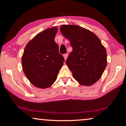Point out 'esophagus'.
Returning a JSON list of instances; mask_svg holds the SVG:
<instances>
[{
	"label": "esophagus",
	"instance_id": "esophagus-1",
	"mask_svg": "<svg viewBox=\"0 0 126 126\" xmlns=\"http://www.w3.org/2000/svg\"><path fill=\"white\" fill-rule=\"evenodd\" d=\"M63 57H64V59H65V61H66V60L67 59V58H68V54H63Z\"/></svg>",
	"mask_w": 126,
	"mask_h": 126
}]
</instances>
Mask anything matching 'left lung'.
<instances>
[{
    "instance_id": "obj_1",
    "label": "left lung",
    "mask_w": 126,
    "mask_h": 126,
    "mask_svg": "<svg viewBox=\"0 0 126 126\" xmlns=\"http://www.w3.org/2000/svg\"><path fill=\"white\" fill-rule=\"evenodd\" d=\"M60 31L73 50L66 61L80 85L91 86L100 79L107 64L106 48L96 34L77 25H63Z\"/></svg>"
}]
</instances>
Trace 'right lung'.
<instances>
[{
	"mask_svg": "<svg viewBox=\"0 0 126 126\" xmlns=\"http://www.w3.org/2000/svg\"><path fill=\"white\" fill-rule=\"evenodd\" d=\"M57 31L54 26L39 32L24 49L22 57L23 72L29 81L39 88L53 85L65 61L54 41Z\"/></svg>",
	"mask_w": 126,
	"mask_h": 126,
	"instance_id": "add662e5",
	"label": "right lung"
}]
</instances>
